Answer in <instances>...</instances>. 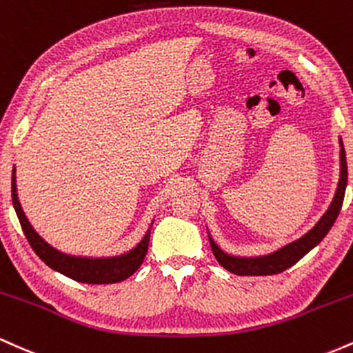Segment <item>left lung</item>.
<instances>
[{
    "instance_id": "8db88e82",
    "label": "left lung",
    "mask_w": 353,
    "mask_h": 353,
    "mask_svg": "<svg viewBox=\"0 0 353 353\" xmlns=\"http://www.w3.org/2000/svg\"><path fill=\"white\" fill-rule=\"evenodd\" d=\"M340 143V178L339 185H336V192L332 200L330 207L320 220L316 221L315 227L308 230L303 236L296 239L295 241H290L285 247L279 248V250L267 253V255H259V256H239V255H230V253L223 252L219 245L215 243V240L212 239L208 232L210 239V247H212L213 255L219 260V263L225 270L235 273V275H275L287 268H290L292 265H295L300 259H303L312 248H315L320 241L323 240V236L330 232V228L334 227L336 216H339L340 208H342L343 196H345V188H347V158H345V148H343L342 138L339 140Z\"/></svg>"
}]
</instances>
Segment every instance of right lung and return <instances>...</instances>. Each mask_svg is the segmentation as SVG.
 Masks as SVG:
<instances>
[{"mask_svg":"<svg viewBox=\"0 0 353 353\" xmlns=\"http://www.w3.org/2000/svg\"><path fill=\"white\" fill-rule=\"evenodd\" d=\"M11 198H13V207L17 212L19 223H21L23 232H25L28 241L34 253L54 272L63 273L71 280H77L81 283L103 285V283H118L132 276L134 272L143 263L146 252H148L150 243V230H146L143 239L138 241L132 250L114 256H78L68 255L51 247L48 241H45L38 235V232L31 227L30 220L26 219L23 212L21 203L18 200L17 190V170L13 168V176H11Z\"/></svg>","mask_w":353,"mask_h":353,"instance_id":"obj_1","label":"right lung"}]
</instances>
